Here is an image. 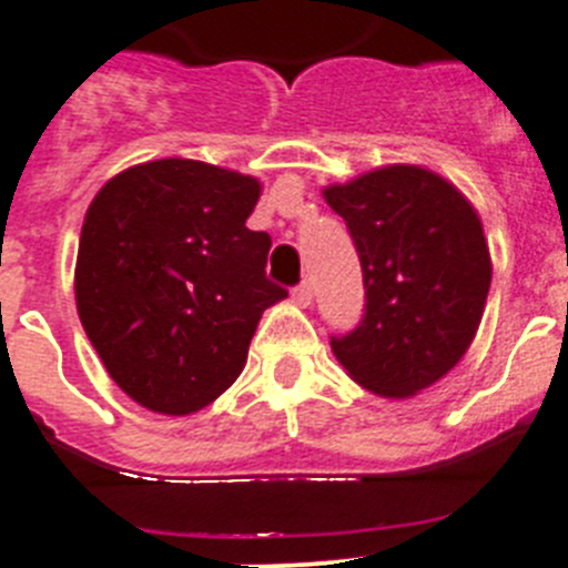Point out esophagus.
Returning a JSON list of instances; mask_svg holds the SVG:
<instances>
[{
    "label": "esophagus",
    "mask_w": 568,
    "mask_h": 568,
    "mask_svg": "<svg viewBox=\"0 0 568 568\" xmlns=\"http://www.w3.org/2000/svg\"><path fill=\"white\" fill-rule=\"evenodd\" d=\"M291 300H294L300 308H308L311 303H314V285L311 283H303V285H296L294 294H291Z\"/></svg>",
    "instance_id": "34e87169"
}]
</instances>
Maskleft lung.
I'll return each instance as SVG.
<instances>
[{
  "instance_id": "8db88e82",
  "label": "left lung",
  "mask_w": 568,
  "mask_h": 568,
  "mask_svg": "<svg viewBox=\"0 0 568 568\" xmlns=\"http://www.w3.org/2000/svg\"><path fill=\"white\" fill-rule=\"evenodd\" d=\"M365 277L359 328L331 351L356 385L410 398L462 362L493 283L484 223L462 189L418 163H387L331 183Z\"/></svg>"
}]
</instances>
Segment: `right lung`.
I'll return each mask as SVG.
<instances>
[{
  "label": "right lung",
  "instance_id": "1",
  "mask_svg": "<svg viewBox=\"0 0 568 568\" xmlns=\"http://www.w3.org/2000/svg\"><path fill=\"white\" fill-rule=\"evenodd\" d=\"M263 183L192 158L135 163L99 189L81 226L75 308L112 382L163 416L234 385L265 308L272 237L246 226Z\"/></svg>",
  "mask_w": 568,
  "mask_h": 568
}]
</instances>
